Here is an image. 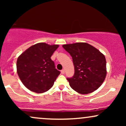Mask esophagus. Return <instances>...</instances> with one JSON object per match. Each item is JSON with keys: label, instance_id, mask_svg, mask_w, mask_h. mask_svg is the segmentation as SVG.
<instances>
[{"label": "esophagus", "instance_id": "esophagus-1", "mask_svg": "<svg viewBox=\"0 0 126 126\" xmlns=\"http://www.w3.org/2000/svg\"><path fill=\"white\" fill-rule=\"evenodd\" d=\"M65 72H64V69H62V70H61V73L62 74H64Z\"/></svg>", "mask_w": 126, "mask_h": 126}]
</instances>
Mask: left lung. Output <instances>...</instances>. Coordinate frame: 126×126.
<instances>
[{"mask_svg": "<svg viewBox=\"0 0 126 126\" xmlns=\"http://www.w3.org/2000/svg\"><path fill=\"white\" fill-rule=\"evenodd\" d=\"M72 56L74 75L67 78L73 90L88 94L96 90L106 77V60L98 49L86 43L63 45Z\"/></svg>", "mask_w": 126, "mask_h": 126, "instance_id": "left-lung-1", "label": "left lung"}]
</instances>
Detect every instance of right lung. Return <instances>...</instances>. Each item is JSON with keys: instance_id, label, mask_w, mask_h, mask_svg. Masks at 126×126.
Here are the masks:
<instances>
[{"instance_id": "right-lung-1", "label": "right lung", "mask_w": 126, "mask_h": 126, "mask_svg": "<svg viewBox=\"0 0 126 126\" xmlns=\"http://www.w3.org/2000/svg\"><path fill=\"white\" fill-rule=\"evenodd\" d=\"M59 46L37 43L19 56L16 62L17 73L29 90L43 93L53 86L60 72L56 69L51 57Z\"/></svg>"}]
</instances>
